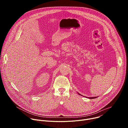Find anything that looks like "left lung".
I'll use <instances>...</instances> for the list:
<instances>
[{"mask_svg":"<svg viewBox=\"0 0 128 128\" xmlns=\"http://www.w3.org/2000/svg\"><path fill=\"white\" fill-rule=\"evenodd\" d=\"M96 97H90V98H90V99H92V98H93V99H94V98H96Z\"/></svg>","mask_w":128,"mask_h":128,"instance_id":"1","label":"left lung"}]
</instances>
